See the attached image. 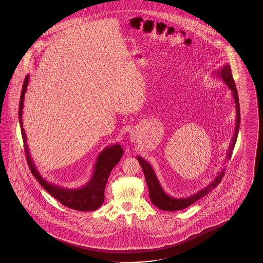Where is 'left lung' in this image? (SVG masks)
I'll return each mask as SVG.
<instances>
[{
	"label": "left lung",
	"mask_w": 263,
	"mask_h": 263,
	"mask_svg": "<svg viewBox=\"0 0 263 263\" xmlns=\"http://www.w3.org/2000/svg\"><path fill=\"white\" fill-rule=\"evenodd\" d=\"M212 75L215 78L221 79L223 83L227 84V86L231 91V95H232L233 101H234L235 110H236L234 134L232 136V139H231L227 155H226V160H228V159L229 160L231 154H232V151L234 149L235 144H236L237 137H238V133L240 129V104H239L238 92L236 89V85H235L234 80H233V76H232L229 65H223V67H219L217 70L213 71ZM136 158H137V160L144 171V174H145V181H146V184H147L148 191H149V197H151V202L157 208L161 209L162 211H168V212L183 210V209L189 207L197 200H199L201 197L206 196L210 192H212L213 189L218 186L219 183L223 179V174H224V169L222 168V170L219 172L218 175H216V177L209 184L203 187L200 190L197 191L195 194L186 196V197H176V196L168 195L167 193L162 188V184L160 183V180L158 179L156 173H155L153 167L151 166V163L139 155H137Z\"/></svg>",
	"instance_id": "1"
}]
</instances>
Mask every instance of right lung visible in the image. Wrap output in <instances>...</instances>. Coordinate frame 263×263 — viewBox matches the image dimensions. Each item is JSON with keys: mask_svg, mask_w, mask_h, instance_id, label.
Segmentation results:
<instances>
[{"mask_svg": "<svg viewBox=\"0 0 263 263\" xmlns=\"http://www.w3.org/2000/svg\"><path fill=\"white\" fill-rule=\"evenodd\" d=\"M30 75L27 74L23 83L22 96L20 100L18 106V118H20V126L23 135L24 149L27 156L29 167L31 172L34 175V178L39 180L40 185L55 197L58 201L64 206L80 211V212H93L98 208L101 207L104 200V189L106 186L107 180L110 176L112 168L118 164L121 157L123 155V148L120 144H112L104 147L97 157L93 172L86 183H84L80 188H68L61 185L52 183L45 179L35 166L34 160L30 153L28 144H27V135L25 129L23 128V107H24V99L28 87Z\"/></svg>", "mask_w": 263, "mask_h": 263, "instance_id": "obj_1", "label": "right lung"}]
</instances>
